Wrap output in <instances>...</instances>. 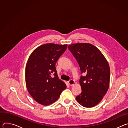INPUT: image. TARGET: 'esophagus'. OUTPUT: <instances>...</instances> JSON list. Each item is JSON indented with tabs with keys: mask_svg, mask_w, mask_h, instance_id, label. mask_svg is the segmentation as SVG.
Returning <instances> with one entry per match:
<instances>
[{
	"mask_svg": "<svg viewBox=\"0 0 128 128\" xmlns=\"http://www.w3.org/2000/svg\"><path fill=\"white\" fill-rule=\"evenodd\" d=\"M68 84L70 86H74L75 84V82L74 80H70L68 82Z\"/></svg>",
	"mask_w": 128,
	"mask_h": 128,
	"instance_id": "1",
	"label": "esophagus"
}]
</instances>
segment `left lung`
<instances>
[{"mask_svg": "<svg viewBox=\"0 0 128 128\" xmlns=\"http://www.w3.org/2000/svg\"><path fill=\"white\" fill-rule=\"evenodd\" d=\"M76 59L82 74L80 84L81 94L76 96L78 102L85 107H93L103 99L109 88L110 68L101 51L88 43H77L68 46Z\"/></svg>", "mask_w": 128, "mask_h": 128, "instance_id": "obj_1", "label": "left lung"}]
</instances>
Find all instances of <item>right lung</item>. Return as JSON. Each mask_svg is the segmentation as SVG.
Returning <instances> with one entry per match:
<instances>
[{
	"label": "right lung",
	"mask_w": 128,
	"mask_h": 128,
	"mask_svg": "<svg viewBox=\"0 0 128 128\" xmlns=\"http://www.w3.org/2000/svg\"><path fill=\"white\" fill-rule=\"evenodd\" d=\"M67 46L52 43L42 44L36 48L28 58L25 69L26 87L40 104L47 106L56 102L66 88L59 78L55 64Z\"/></svg>",
	"instance_id": "1"
}]
</instances>
